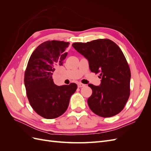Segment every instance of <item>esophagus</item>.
Segmentation results:
<instances>
[{
    "mask_svg": "<svg viewBox=\"0 0 151 151\" xmlns=\"http://www.w3.org/2000/svg\"><path fill=\"white\" fill-rule=\"evenodd\" d=\"M77 86H78L79 88H83V87H84L85 86V84H82V83H78L77 84Z\"/></svg>",
    "mask_w": 151,
    "mask_h": 151,
    "instance_id": "34e87169",
    "label": "esophagus"
}]
</instances>
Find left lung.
<instances>
[{"instance_id": "8db88e82", "label": "left lung", "mask_w": 151, "mask_h": 151, "mask_svg": "<svg viewBox=\"0 0 151 151\" xmlns=\"http://www.w3.org/2000/svg\"><path fill=\"white\" fill-rule=\"evenodd\" d=\"M72 47L88 60L91 71L101 76L99 86L88 84L93 91L88 99L91 111L105 118L117 115L129 98L131 77L121 49L108 39L74 43Z\"/></svg>"}]
</instances>
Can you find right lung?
<instances>
[{
  "instance_id": "right-lung-1",
  "label": "right lung",
  "mask_w": 151,
  "mask_h": 151,
  "mask_svg": "<svg viewBox=\"0 0 151 151\" xmlns=\"http://www.w3.org/2000/svg\"><path fill=\"white\" fill-rule=\"evenodd\" d=\"M69 43L52 40L45 42L31 54L24 74V86L31 107L47 119L61 116L68 106L75 83L58 86L52 79L55 68L62 65L67 55Z\"/></svg>"
}]
</instances>
